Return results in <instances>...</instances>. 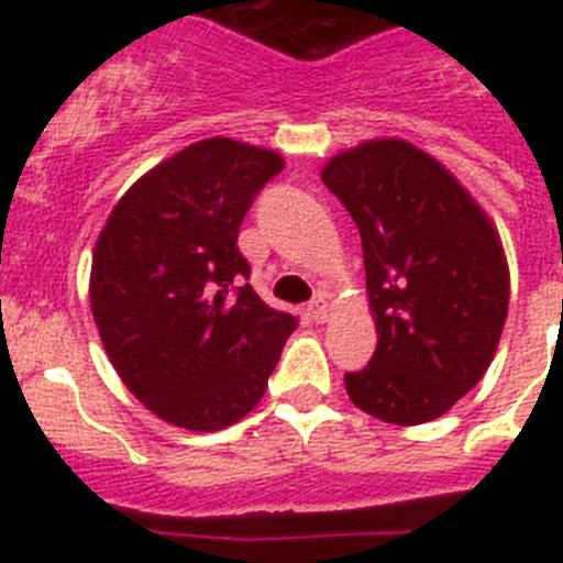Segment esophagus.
I'll return each instance as SVG.
<instances>
[{"instance_id":"34e87169","label":"esophagus","mask_w":563,"mask_h":563,"mask_svg":"<svg viewBox=\"0 0 563 563\" xmlns=\"http://www.w3.org/2000/svg\"><path fill=\"white\" fill-rule=\"evenodd\" d=\"M307 312H310V318L316 321V324H324L327 318H330V305H327V298H316V301L307 307Z\"/></svg>"}]
</instances>
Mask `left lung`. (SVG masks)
I'll return each instance as SVG.
<instances>
[{"instance_id": "8db88e82", "label": "left lung", "mask_w": 563, "mask_h": 563, "mask_svg": "<svg viewBox=\"0 0 563 563\" xmlns=\"http://www.w3.org/2000/svg\"><path fill=\"white\" fill-rule=\"evenodd\" d=\"M324 186L361 231L377 350L346 372L357 409L395 426L442 417L499 346L510 273L499 231L449 168L409 141L335 154Z\"/></svg>"}]
</instances>
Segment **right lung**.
<instances>
[{"label":"right lung","instance_id":"1","mask_svg":"<svg viewBox=\"0 0 563 563\" xmlns=\"http://www.w3.org/2000/svg\"><path fill=\"white\" fill-rule=\"evenodd\" d=\"M282 154L208 137L146 172L96 242L89 305L114 372L161 420L220 431L262 400L296 330L242 278L239 225Z\"/></svg>","mask_w":563,"mask_h":563}]
</instances>
